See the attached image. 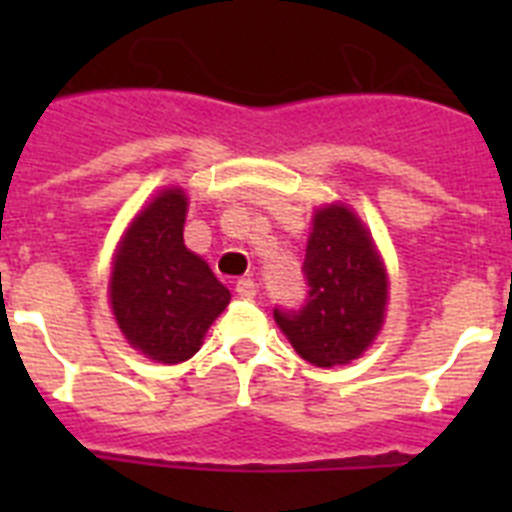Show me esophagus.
<instances>
[{"mask_svg": "<svg viewBox=\"0 0 512 512\" xmlns=\"http://www.w3.org/2000/svg\"><path fill=\"white\" fill-rule=\"evenodd\" d=\"M235 292H238L243 300H253V297H256V292H259V287H256V282H253V279H241V282L235 284Z\"/></svg>", "mask_w": 512, "mask_h": 512, "instance_id": "esophagus-1", "label": "esophagus"}]
</instances>
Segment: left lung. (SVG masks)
Here are the masks:
<instances>
[{"instance_id": "obj_1", "label": "left lung", "mask_w": 512, "mask_h": 512, "mask_svg": "<svg viewBox=\"0 0 512 512\" xmlns=\"http://www.w3.org/2000/svg\"><path fill=\"white\" fill-rule=\"evenodd\" d=\"M302 269L307 302L302 310H274L279 330L320 369L361 359L377 341L390 300L387 266L364 220L343 202L318 207Z\"/></svg>"}]
</instances>
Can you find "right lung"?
Listing matches in <instances>:
<instances>
[{"label": "right lung", "mask_w": 512, "mask_h": 512, "mask_svg": "<svg viewBox=\"0 0 512 512\" xmlns=\"http://www.w3.org/2000/svg\"><path fill=\"white\" fill-rule=\"evenodd\" d=\"M187 207L182 187L158 189L112 253L107 297L117 328L158 364L192 359L230 302L207 261L184 246Z\"/></svg>", "instance_id": "1"}]
</instances>
